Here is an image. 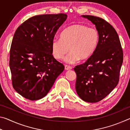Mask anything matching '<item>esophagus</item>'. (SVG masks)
I'll list each match as a JSON object with an SVG mask.
<instances>
[{"label": "esophagus", "instance_id": "34e87169", "mask_svg": "<svg viewBox=\"0 0 130 130\" xmlns=\"http://www.w3.org/2000/svg\"><path fill=\"white\" fill-rule=\"evenodd\" d=\"M65 69L67 70H71L72 67H70V66H68V65H65Z\"/></svg>", "mask_w": 130, "mask_h": 130}]
</instances>
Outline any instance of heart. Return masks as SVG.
<instances>
[{"label": "heart", "instance_id": "1", "mask_svg": "<svg viewBox=\"0 0 130 130\" xmlns=\"http://www.w3.org/2000/svg\"><path fill=\"white\" fill-rule=\"evenodd\" d=\"M100 41V33L94 28L82 24L70 26L61 34V39H54L52 42V53L54 58L64 59L67 63L73 64L90 58L96 50Z\"/></svg>", "mask_w": 130, "mask_h": 130}]
</instances>
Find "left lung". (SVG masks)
I'll use <instances>...</instances> for the list:
<instances>
[{"label":"left lung","mask_w":130,"mask_h":130,"mask_svg":"<svg viewBox=\"0 0 130 130\" xmlns=\"http://www.w3.org/2000/svg\"><path fill=\"white\" fill-rule=\"evenodd\" d=\"M81 17L95 25L100 33V41L93 54L85 63L74 68L77 75L76 90L83 100L96 103L105 98L118 85L123 50L118 33L109 23L92 15Z\"/></svg>","instance_id":"left-lung-1"}]
</instances>
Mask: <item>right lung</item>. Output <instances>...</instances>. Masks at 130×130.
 I'll return each instance as SVG.
<instances>
[{
    "instance_id": "1",
    "label": "right lung",
    "mask_w": 130,
    "mask_h": 130,
    "mask_svg": "<svg viewBox=\"0 0 130 130\" xmlns=\"http://www.w3.org/2000/svg\"><path fill=\"white\" fill-rule=\"evenodd\" d=\"M67 18L65 14L36 15L15 31L9 65L13 88L25 98H43L64 70L62 63L53 56L52 42Z\"/></svg>"
}]
</instances>
